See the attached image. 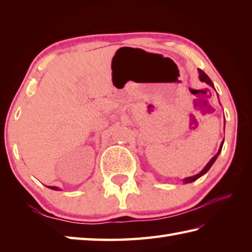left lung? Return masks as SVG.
<instances>
[{
  "mask_svg": "<svg viewBox=\"0 0 252 252\" xmlns=\"http://www.w3.org/2000/svg\"><path fill=\"white\" fill-rule=\"evenodd\" d=\"M198 71H199V79H200V81L201 82H205V83H207V84H209L210 85V87H212L213 89H215V87H213V83H212V81L210 80V78H209L207 74L203 72L201 69H198ZM222 146H223V142H222V144H221V146H220V149H219V152L217 153V155L213 158H211V160L210 161H209L208 163H207V165L205 168H203V170L201 171L200 173H198V174H196V175H194V176H190V178H186V179H184V183L186 184V183H191V182H194V181H196L197 179H199L201 175H203L205 174L206 172H208V170L211 168V165L213 164V162L216 161V159L218 158V156L219 155H220V153H221V151H222Z\"/></svg>",
  "mask_w": 252,
  "mask_h": 252,
  "instance_id": "left-lung-1",
  "label": "left lung"
}]
</instances>
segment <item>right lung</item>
<instances>
[{
	"mask_svg": "<svg viewBox=\"0 0 252 252\" xmlns=\"http://www.w3.org/2000/svg\"><path fill=\"white\" fill-rule=\"evenodd\" d=\"M49 187V189H54V190H60V189H58V187H55V186H47Z\"/></svg>",
	"mask_w": 252,
	"mask_h": 252,
	"instance_id": "obj_1",
	"label": "right lung"
}]
</instances>
